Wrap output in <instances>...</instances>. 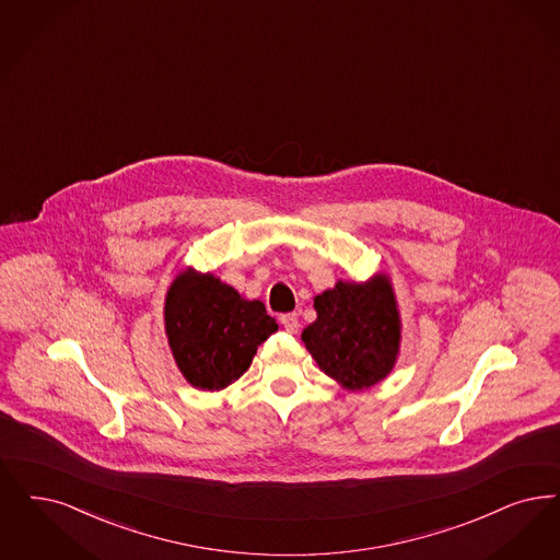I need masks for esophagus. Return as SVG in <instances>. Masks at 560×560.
<instances>
[{
	"instance_id": "34e87169",
	"label": "esophagus",
	"mask_w": 560,
	"mask_h": 560,
	"mask_svg": "<svg viewBox=\"0 0 560 560\" xmlns=\"http://www.w3.org/2000/svg\"><path fill=\"white\" fill-rule=\"evenodd\" d=\"M281 325H283V329H285L288 334H295V331H298V327H300V323H298V314H283V316H281Z\"/></svg>"
}]
</instances>
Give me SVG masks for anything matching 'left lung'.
I'll list each match as a JSON object with an SVG mask.
<instances>
[{
	"label": "left lung",
	"mask_w": 560,
	"mask_h": 560,
	"mask_svg": "<svg viewBox=\"0 0 560 560\" xmlns=\"http://www.w3.org/2000/svg\"><path fill=\"white\" fill-rule=\"evenodd\" d=\"M316 320L302 339L320 371L348 389L383 380L398 354L400 316L385 277L343 283L314 298Z\"/></svg>",
	"instance_id": "8db88e82"
}]
</instances>
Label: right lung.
<instances>
[{"instance_id": "add662e5", "label": "right lung", "mask_w": 560, "mask_h": 560, "mask_svg": "<svg viewBox=\"0 0 560 560\" xmlns=\"http://www.w3.org/2000/svg\"><path fill=\"white\" fill-rule=\"evenodd\" d=\"M164 323L180 373L210 392L240 380L258 346L279 329L262 302L244 300L217 277L194 270L171 285Z\"/></svg>"}]
</instances>
